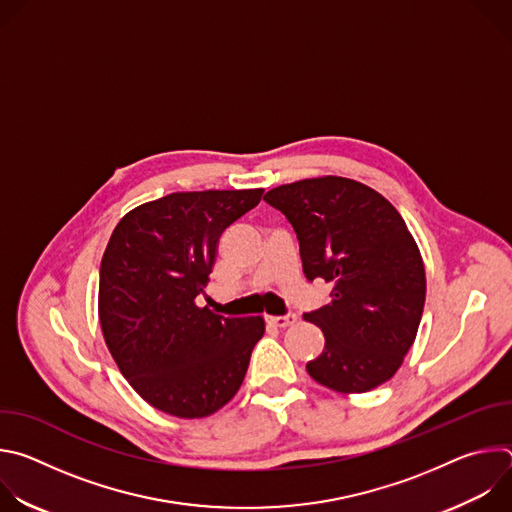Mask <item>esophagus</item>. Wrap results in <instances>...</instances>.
<instances>
[{
	"mask_svg": "<svg viewBox=\"0 0 512 512\" xmlns=\"http://www.w3.org/2000/svg\"><path fill=\"white\" fill-rule=\"evenodd\" d=\"M296 320H298V316H296L294 312H287V314H283V316H271V318H269V322H271L273 326H277V328L291 326Z\"/></svg>",
	"mask_w": 512,
	"mask_h": 512,
	"instance_id": "obj_1",
	"label": "esophagus"
}]
</instances>
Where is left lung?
<instances>
[{"label":"left lung","mask_w":512,"mask_h":512,"mask_svg":"<svg viewBox=\"0 0 512 512\" xmlns=\"http://www.w3.org/2000/svg\"><path fill=\"white\" fill-rule=\"evenodd\" d=\"M263 200L294 227L306 279L332 283V300L304 314L326 338L306 364L310 377L338 393H367L389 381L425 304L423 261L397 208L338 176L283 184Z\"/></svg>","instance_id":"left-lung-1"}]
</instances>
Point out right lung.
<instances>
[{
    "label": "right lung",
    "instance_id": "1",
    "mask_svg": "<svg viewBox=\"0 0 512 512\" xmlns=\"http://www.w3.org/2000/svg\"><path fill=\"white\" fill-rule=\"evenodd\" d=\"M263 190L174 192L127 212L99 271V320L129 385L156 409L206 417L239 391L261 316L225 318L198 308L216 243Z\"/></svg>",
    "mask_w": 512,
    "mask_h": 512
}]
</instances>
